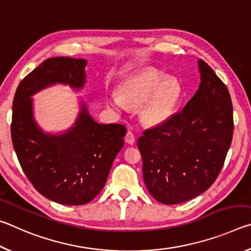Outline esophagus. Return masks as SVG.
<instances>
[{
  "label": "esophagus",
  "instance_id": "34e87169",
  "mask_svg": "<svg viewBox=\"0 0 251 251\" xmlns=\"http://www.w3.org/2000/svg\"><path fill=\"white\" fill-rule=\"evenodd\" d=\"M125 142L127 144H129V145H133V144L135 143V136H134L133 133H131L130 130L127 131V134L125 136Z\"/></svg>",
  "mask_w": 251,
  "mask_h": 251
}]
</instances>
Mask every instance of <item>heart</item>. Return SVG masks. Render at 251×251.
I'll use <instances>...</instances> for the list:
<instances>
[{
    "instance_id": "1",
    "label": "heart",
    "mask_w": 251,
    "mask_h": 251,
    "mask_svg": "<svg viewBox=\"0 0 251 251\" xmlns=\"http://www.w3.org/2000/svg\"><path fill=\"white\" fill-rule=\"evenodd\" d=\"M181 97V87L174 78H164L155 70H146L126 79L117 91L116 106L142 108L143 121L150 125L167 121L175 112Z\"/></svg>"
}]
</instances>
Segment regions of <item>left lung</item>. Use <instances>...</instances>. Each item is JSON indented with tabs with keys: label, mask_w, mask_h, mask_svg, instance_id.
Returning a JSON list of instances; mask_svg holds the SVG:
<instances>
[{
	"label": "left lung",
	"mask_w": 251,
	"mask_h": 251,
	"mask_svg": "<svg viewBox=\"0 0 251 251\" xmlns=\"http://www.w3.org/2000/svg\"><path fill=\"white\" fill-rule=\"evenodd\" d=\"M201 83L181 112L143 131L137 146L148 192L165 205L190 201L217 179L232 141V103L211 67L199 61Z\"/></svg>",
	"instance_id": "obj_1"
}]
</instances>
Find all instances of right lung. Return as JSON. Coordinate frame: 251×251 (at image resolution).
Listing matches in <instances>:
<instances>
[{
	"mask_svg": "<svg viewBox=\"0 0 251 251\" xmlns=\"http://www.w3.org/2000/svg\"><path fill=\"white\" fill-rule=\"evenodd\" d=\"M86 61L52 57L21 80L13 100L11 136L21 167L37 192L62 205L93 201L103 189L112 164L124 146L126 127L93 121L86 107L64 135H45L33 120L32 96L54 83L80 88Z\"/></svg>",
	"mask_w": 251,
	"mask_h": 251,
	"instance_id": "add662e5",
	"label": "right lung"
}]
</instances>
